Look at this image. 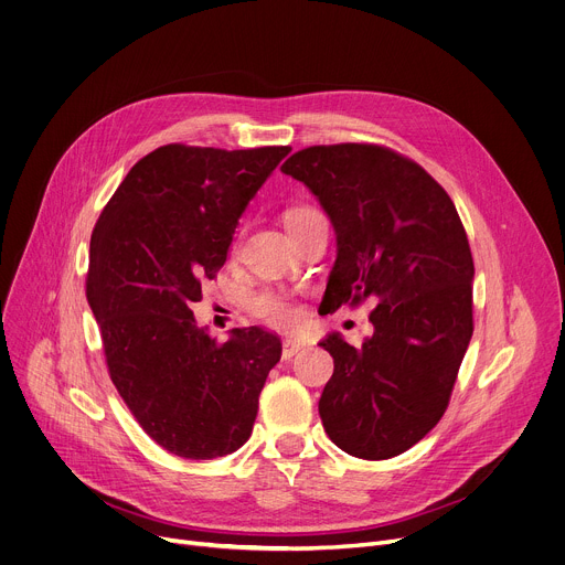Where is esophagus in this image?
I'll return each instance as SVG.
<instances>
[{"mask_svg": "<svg viewBox=\"0 0 565 565\" xmlns=\"http://www.w3.org/2000/svg\"><path fill=\"white\" fill-rule=\"evenodd\" d=\"M302 348H305L302 341H297V338H286L284 345H281V356L284 359H292Z\"/></svg>", "mask_w": 565, "mask_h": 565, "instance_id": "esophagus-1", "label": "esophagus"}]
</instances>
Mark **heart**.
<instances>
[{
  "label": "heart",
  "mask_w": 565,
  "mask_h": 565,
  "mask_svg": "<svg viewBox=\"0 0 565 565\" xmlns=\"http://www.w3.org/2000/svg\"><path fill=\"white\" fill-rule=\"evenodd\" d=\"M320 215L316 209L311 206H290L286 209L284 213V224L286 230L290 234V238L305 227V224ZM249 311L256 320L266 322L268 327H277V329H286V327H292L297 320H299V311L295 307V302L290 299V295L281 292V290H263L258 292L252 305H249Z\"/></svg>",
  "instance_id": "b5f03b06"
}]
</instances>
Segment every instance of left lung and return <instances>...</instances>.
<instances>
[{
    "instance_id": "8db88e82",
    "label": "left lung",
    "mask_w": 565,
    "mask_h": 565,
    "mask_svg": "<svg viewBox=\"0 0 565 565\" xmlns=\"http://www.w3.org/2000/svg\"><path fill=\"white\" fill-rule=\"evenodd\" d=\"M281 172L309 185L335 230L322 309L377 302L361 348L335 333L322 343L333 356L318 404L324 431L352 457H397L443 418L472 338L463 222L423 166L384 145H313Z\"/></svg>"
}]
</instances>
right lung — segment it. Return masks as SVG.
Wrapping results in <instances>:
<instances>
[{"mask_svg":"<svg viewBox=\"0 0 565 565\" xmlns=\"http://www.w3.org/2000/svg\"><path fill=\"white\" fill-rule=\"evenodd\" d=\"M288 152L163 145L129 170L93 230L86 297L110 382L142 431L181 459L236 452L281 356L279 338L258 327L217 343L191 305L227 260L247 202Z\"/></svg>","mask_w":565,"mask_h":565,"instance_id":"right-lung-1","label":"right lung"}]
</instances>
